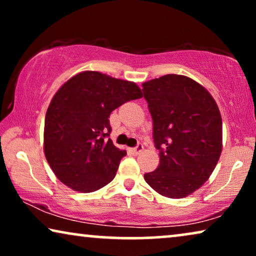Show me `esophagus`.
<instances>
[{"label":"esophagus","mask_w":256,"mask_h":256,"mask_svg":"<svg viewBox=\"0 0 256 256\" xmlns=\"http://www.w3.org/2000/svg\"><path fill=\"white\" fill-rule=\"evenodd\" d=\"M143 150V144L142 143H138V146H134V148L132 149V152L135 154V155H138V154H140Z\"/></svg>","instance_id":"obj_1"}]
</instances>
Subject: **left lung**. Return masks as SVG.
Listing matches in <instances>:
<instances>
[{"mask_svg": "<svg viewBox=\"0 0 256 256\" xmlns=\"http://www.w3.org/2000/svg\"><path fill=\"white\" fill-rule=\"evenodd\" d=\"M142 90L160 152L158 168L144 180L164 197H186L208 180L222 154L219 108L204 87L185 76L152 79Z\"/></svg>", "mask_w": 256, "mask_h": 256, "instance_id": "obj_1", "label": "left lung"}]
</instances>
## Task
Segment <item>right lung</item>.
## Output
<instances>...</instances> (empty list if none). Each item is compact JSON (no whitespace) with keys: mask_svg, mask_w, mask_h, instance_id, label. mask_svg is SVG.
I'll list each match as a JSON object with an SVG mask.
<instances>
[{"mask_svg":"<svg viewBox=\"0 0 256 256\" xmlns=\"http://www.w3.org/2000/svg\"><path fill=\"white\" fill-rule=\"evenodd\" d=\"M142 96L136 84L86 71L66 82L45 115L44 152L58 180L80 192H93L114 180L126 150L110 138V115Z\"/></svg>","mask_w":256,"mask_h":256,"instance_id":"add662e5","label":"right lung"}]
</instances>
